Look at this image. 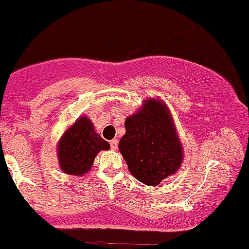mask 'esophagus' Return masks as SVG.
Masks as SVG:
<instances>
[{
  "instance_id": "obj_1",
  "label": "esophagus",
  "mask_w": 249,
  "mask_h": 249,
  "mask_svg": "<svg viewBox=\"0 0 249 249\" xmlns=\"http://www.w3.org/2000/svg\"><path fill=\"white\" fill-rule=\"evenodd\" d=\"M110 148L113 149V151H117L118 149V140L114 139L110 141Z\"/></svg>"
}]
</instances>
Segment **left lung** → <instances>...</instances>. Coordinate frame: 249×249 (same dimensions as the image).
Masks as SVG:
<instances>
[{
    "mask_svg": "<svg viewBox=\"0 0 249 249\" xmlns=\"http://www.w3.org/2000/svg\"><path fill=\"white\" fill-rule=\"evenodd\" d=\"M119 151L130 173L140 182L157 186L178 173L183 147L168 106L160 98H147L125 120Z\"/></svg>",
    "mask_w": 249,
    "mask_h": 249,
    "instance_id": "8db88e82",
    "label": "left lung"
}]
</instances>
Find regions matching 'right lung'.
I'll list each match as a JSON object with an SVG mask.
<instances>
[{"mask_svg": "<svg viewBox=\"0 0 249 249\" xmlns=\"http://www.w3.org/2000/svg\"><path fill=\"white\" fill-rule=\"evenodd\" d=\"M110 144L95 130L88 115L78 118L60 136L57 143L58 163L64 174L83 176L90 171L96 156L108 151Z\"/></svg>", "mask_w": 249, "mask_h": 249, "instance_id": "add662e5", "label": "right lung"}]
</instances>
